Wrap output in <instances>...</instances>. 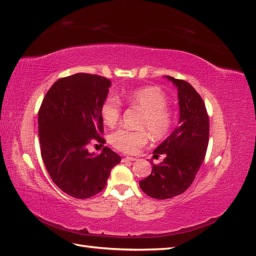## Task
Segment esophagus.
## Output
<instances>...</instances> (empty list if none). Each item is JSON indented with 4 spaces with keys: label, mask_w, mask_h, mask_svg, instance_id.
I'll return each mask as SVG.
<instances>
[{
    "label": "esophagus",
    "mask_w": 256,
    "mask_h": 256,
    "mask_svg": "<svg viewBox=\"0 0 256 256\" xmlns=\"http://www.w3.org/2000/svg\"><path fill=\"white\" fill-rule=\"evenodd\" d=\"M135 160H136L135 157H124L122 159V162H135Z\"/></svg>",
    "instance_id": "34e87169"
}]
</instances>
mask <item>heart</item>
Masks as SVG:
<instances>
[{
    "instance_id": "obj_1",
    "label": "heart",
    "mask_w": 256,
    "mask_h": 256,
    "mask_svg": "<svg viewBox=\"0 0 256 256\" xmlns=\"http://www.w3.org/2000/svg\"><path fill=\"white\" fill-rule=\"evenodd\" d=\"M130 106L142 111L138 126L140 130L118 128L110 135V144L118 150L126 154H135L140 147L147 144L150 130L154 138H166L174 128V118L168 109V99L157 87H144L136 89L126 97ZM122 104L116 96L106 97L100 106V114L106 126H114L120 120Z\"/></svg>"
}]
</instances>
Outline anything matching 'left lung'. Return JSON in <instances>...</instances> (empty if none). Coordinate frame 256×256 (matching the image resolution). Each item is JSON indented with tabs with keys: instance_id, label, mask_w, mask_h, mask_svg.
Listing matches in <instances>:
<instances>
[{
	"instance_id": "8db88e82",
	"label": "left lung",
	"mask_w": 256,
	"mask_h": 256,
	"mask_svg": "<svg viewBox=\"0 0 256 256\" xmlns=\"http://www.w3.org/2000/svg\"><path fill=\"white\" fill-rule=\"evenodd\" d=\"M166 77L178 88L179 126L154 150L155 158L164 154V162H152V174L140 181L142 191L157 200L174 198L190 188L204 162L210 138V118L200 94L186 80Z\"/></svg>"
}]
</instances>
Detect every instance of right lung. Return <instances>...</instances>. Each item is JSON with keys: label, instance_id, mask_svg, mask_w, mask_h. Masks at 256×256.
I'll use <instances>...</instances> for the list:
<instances>
[{"label": "right lung", "instance_id": "1", "mask_svg": "<svg viewBox=\"0 0 256 256\" xmlns=\"http://www.w3.org/2000/svg\"><path fill=\"white\" fill-rule=\"evenodd\" d=\"M111 82L77 73L58 80L48 90L38 114L41 157L56 186L75 198H88L104 188L111 169L121 157L109 147L90 154L92 140L102 145L100 106Z\"/></svg>", "mask_w": 256, "mask_h": 256}]
</instances>
